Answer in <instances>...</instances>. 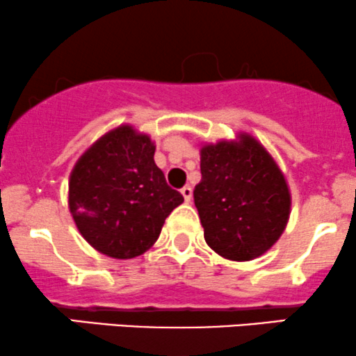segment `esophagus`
Wrapping results in <instances>:
<instances>
[{
  "label": "esophagus",
  "instance_id": "obj_1",
  "mask_svg": "<svg viewBox=\"0 0 356 356\" xmlns=\"http://www.w3.org/2000/svg\"><path fill=\"white\" fill-rule=\"evenodd\" d=\"M181 193H182V196H184V200L189 201L193 200V188H191V186H184V188L181 189Z\"/></svg>",
  "mask_w": 356,
  "mask_h": 356
}]
</instances>
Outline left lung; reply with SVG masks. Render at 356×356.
Returning a JSON list of instances; mask_svg holds the SVG:
<instances>
[{"instance_id": "1", "label": "left lung", "mask_w": 356, "mask_h": 356, "mask_svg": "<svg viewBox=\"0 0 356 356\" xmlns=\"http://www.w3.org/2000/svg\"><path fill=\"white\" fill-rule=\"evenodd\" d=\"M194 204L207 244L230 261L263 256L282 237L291 197L285 175L250 134L201 148Z\"/></svg>"}]
</instances>
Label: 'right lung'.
I'll return each mask as SVG.
<instances>
[{
  "label": "right lung",
  "instance_id": "add662e5",
  "mask_svg": "<svg viewBox=\"0 0 356 356\" xmlns=\"http://www.w3.org/2000/svg\"><path fill=\"white\" fill-rule=\"evenodd\" d=\"M155 145L133 126H119L74 163L68 204L93 249L131 259L156 242L165 218L184 201L155 165Z\"/></svg>",
  "mask_w": 356,
  "mask_h": 356
}]
</instances>
